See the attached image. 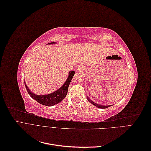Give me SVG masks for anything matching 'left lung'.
<instances>
[{"instance_id": "1", "label": "left lung", "mask_w": 151, "mask_h": 151, "mask_svg": "<svg viewBox=\"0 0 151 151\" xmlns=\"http://www.w3.org/2000/svg\"><path fill=\"white\" fill-rule=\"evenodd\" d=\"M87 98H88V101H89L91 103H92L93 104H94V106H96V107H98V108H99L104 109V108H108V107L109 106H103V105H99V104H98L97 103H94V102H93V101H91V100L89 98V97L87 96Z\"/></svg>"}]
</instances>
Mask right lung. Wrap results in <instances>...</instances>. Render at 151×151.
Returning <instances> with one entry per match:
<instances>
[{
    "label": "right lung",
    "instance_id": "add662e5",
    "mask_svg": "<svg viewBox=\"0 0 151 151\" xmlns=\"http://www.w3.org/2000/svg\"><path fill=\"white\" fill-rule=\"evenodd\" d=\"M54 43L55 42H52L48 44L50 45V44H54ZM74 74H75L74 71L69 72V74H68V76L64 84H63L60 88H59L56 91H55V92L50 93L49 94H45V95L35 94L32 93L29 90V89L28 88V86H26V83L24 84H25L27 91H28V94L32 98L36 100V101L38 102L40 104H42L43 105H45V106H52L55 104H58L60 102H61L62 100L65 98L68 92V86H69L71 80L74 76Z\"/></svg>",
    "mask_w": 151,
    "mask_h": 151
}]
</instances>
